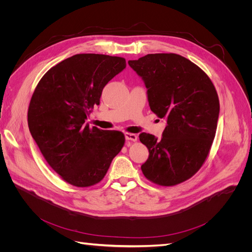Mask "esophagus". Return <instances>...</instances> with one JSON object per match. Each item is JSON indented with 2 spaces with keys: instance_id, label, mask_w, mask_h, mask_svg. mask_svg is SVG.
I'll return each mask as SVG.
<instances>
[{
  "instance_id": "esophagus-1",
  "label": "esophagus",
  "mask_w": 252,
  "mask_h": 252,
  "mask_svg": "<svg viewBox=\"0 0 252 252\" xmlns=\"http://www.w3.org/2000/svg\"><path fill=\"white\" fill-rule=\"evenodd\" d=\"M125 139H126L127 141H132V142H135L136 140H138V135H136V134H133V133L126 132V133H125Z\"/></svg>"
}]
</instances>
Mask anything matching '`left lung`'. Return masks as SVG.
<instances>
[{
	"label": "left lung",
	"instance_id": "8db88e82",
	"mask_svg": "<svg viewBox=\"0 0 252 252\" xmlns=\"http://www.w3.org/2000/svg\"><path fill=\"white\" fill-rule=\"evenodd\" d=\"M128 64L144 81L151 111L167 120L161 139L139 135L149 150L143 174L161 186L180 184L209 154L220 113L217 90L199 66L175 53H151Z\"/></svg>",
	"mask_w": 252,
	"mask_h": 252
}]
</instances>
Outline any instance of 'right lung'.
Masks as SVG:
<instances>
[{"label":"right lung","mask_w":252,"mask_h":252,"mask_svg":"<svg viewBox=\"0 0 252 252\" xmlns=\"http://www.w3.org/2000/svg\"><path fill=\"white\" fill-rule=\"evenodd\" d=\"M126 68L124 58L81 53L43 75L28 108V127L51 168L69 184L101 182L125 143L121 131L90 128L85 120L103 88Z\"/></svg>","instance_id":"1"}]
</instances>
